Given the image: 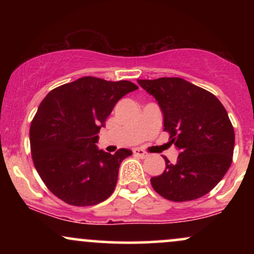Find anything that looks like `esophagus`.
<instances>
[{
  "label": "esophagus",
  "instance_id": "esophagus-1",
  "mask_svg": "<svg viewBox=\"0 0 254 254\" xmlns=\"http://www.w3.org/2000/svg\"><path fill=\"white\" fill-rule=\"evenodd\" d=\"M133 155L141 157V159H144V157L148 156V153H145V151L142 149H137L136 148V149H133Z\"/></svg>",
  "mask_w": 254,
  "mask_h": 254
}]
</instances>
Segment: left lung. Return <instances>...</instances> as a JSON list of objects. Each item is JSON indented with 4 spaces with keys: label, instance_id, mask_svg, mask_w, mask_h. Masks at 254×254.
<instances>
[{
    "label": "left lung",
    "instance_id": "8db88e82",
    "mask_svg": "<svg viewBox=\"0 0 254 254\" xmlns=\"http://www.w3.org/2000/svg\"><path fill=\"white\" fill-rule=\"evenodd\" d=\"M137 82L155 98L164 130L180 151L177 164L165 157V171L150 179L154 190L173 202L210 192L229 170L234 150V129L223 105L212 93L180 77Z\"/></svg>",
    "mask_w": 254,
    "mask_h": 254
}]
</instances>
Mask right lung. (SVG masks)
I'll list each match as a JSON object with an SVG mask.
<instances>
[{"label":"right lung","instance_id":"right-lung-1","mask_svg":"<svg viewBox=\"0 0 254 254\" xmlns=\"http://www.w3.org/2000/svg\"><path fill=\"white\" fill-rule=\"evenodd\" d=\"M137 88L130 81L84 76L44 98L31 124V151L38 174L55 196L88 206L112 194L119 166L132 151L119 149L112 155L95 143L119 99Z\"/></svg>","mask_w":254,"mask_h":254}]
</instances>
